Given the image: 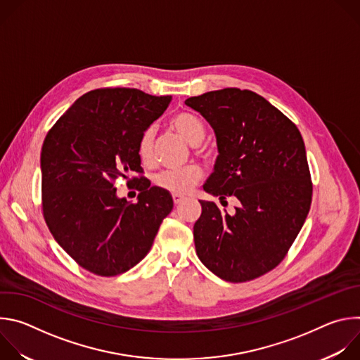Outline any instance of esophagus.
Listing matches in <instances>:
<instances>
[{"label":"esophagus","instance_id":"34e87169","mask_svg":"<svg viewBox=\"0 0 360 360\" xmlns=\"http://www.w3.org/2000/svg\"><path fill=\"white\" fill-rule=\"evenodd\" d=\"M172 199H174V203L175 205H179L181 202L185 200V196H181V195H172Z\"/></svg>","mask_w":360,"mask_h":360}]
</instances>
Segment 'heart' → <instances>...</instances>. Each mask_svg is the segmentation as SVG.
Returning <instances> with one entry per match:
<instances>
[{"instance_id":"b5f03b06","label":"heart","mask_w":360,"mask_h":360,"mask_svg":"<svg viewBox=\"0 0 360 360\" xmlns=\"http://www.w3.org/2000/svg\"><path fill=\"white\" fill-rule=\"evenodd\" d=\"M171 127L181 135L188 143L199 145L207 135V128L195 114L181 111L171 118ZM153 141H155V128L146 127L138 139L136 153L139 161L145 167H150L155 162L153 158ZM202 178V169L199 165H188L181 169H165L153 176V184L157 188L164 189L172 195L188 193Z\"/></svg>"}]
</instances>
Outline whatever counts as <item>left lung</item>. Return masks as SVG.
Wrapping results in <instances>:
<instances>
[{
  "mask_svg": "<svg viewBox=\"0 0 360 360\" xmlns=\"http://www.w3.org/2000/svg\"><path fill=\"white\" fill-rule=\"evenodd\" d=\"M185 104L200 112L218 141L215 172L203 189L238 199L235 214L200 200L193 225L200 262L239 283L275 269L288 255L312 203V179L297 127L264 96L224 88Z\"/></svg>",
  "mask_w": 360,
  "mask_h": 360,
  "instance_id": "1",
  "label": "left lung"
}]
</instances>
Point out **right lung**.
I'll use <instances>...</instances> for the list:
<instances>
[{"label": "right lung", "mask_w": 360, "mask_h": 360, "mask_svg": "<svg viewBox=\"0 0 360 360\" xmlns=\"http://www.w3.org/2000/svg\"><path fill=\"white\" fill-rule=\"evenodd\" d=\"M172 96L136 88H98L79 96L41 149V207L58 245L85 271L117 276L145 258L174 208L171 195L142 175L141 132ZM138 173L136 177H129ZM118 177L138 183L139 202L116 198Z\"/></svg>", "instance_id": "right-lung-1"}]
</instances>
